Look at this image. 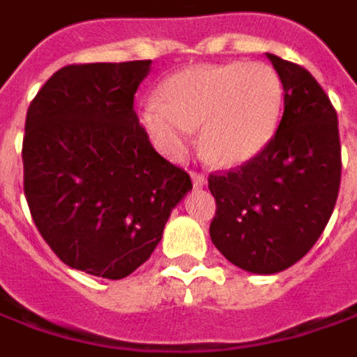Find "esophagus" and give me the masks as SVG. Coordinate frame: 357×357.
Instances as JSON below:
<instances>
[{"label": "esophagus", "instance_id": "esophagus-1", "mask_svg": "<svg viewBox=\"0 0 357 357\" xmlns=\"http://www.w3.org/2000/svg\"><path fill=\"white\" fill-rule=\"evenodd\" d=\"M191 178H192V185H195V187H203V185L207 183V176H205L203 172H197V170H192Z\"/></svg>", "mask_w": 357, "mask_h": 357}]
</instances>
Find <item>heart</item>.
Masks as SVG:
<instances>
[{"mask_svg":"<svg viewBox=\"0 0 357 357\" xmlns=\"http://www.w3.org/2000/svg\"><path fill=\"white\" fill-rule=\"evenodd\" d=\"M280 77L264 63L203 64L185 68L160 87L142 121L156 144L172 156L187 150L201 128L203 154L223 166L254 158L274 138L282 115Z\"/></svg>","mask_w":357,"mask_h":357,"instance_id":"obj_1","label":"heart"}]
</instances>
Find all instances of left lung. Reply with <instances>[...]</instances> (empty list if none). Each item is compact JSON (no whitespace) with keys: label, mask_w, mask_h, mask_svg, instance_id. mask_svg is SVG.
Masks as SVG:
<instances>
[{"label":"left lung","mask_w":357,"mask_h":357,"mask_svg":"<svg viewBox=\"0 0 357 357\" xmlns=\"http://www.w3.org/2000/svg\"><path fill=\"white\" fill-rule=\"evenodd\" d=\"M284 89V112L268 146L209 174L215 215L209 236L238 268L274 274L298 262L333 213L342 181L337 112L301 64L268 54Z\"/></svg>","instance_id":"obj_1"}]
</instances>
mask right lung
Returning <instances> with one entry per match:
<instances>
[{
  "label": "right lung",
  "mask_w": 357,
  "mask_h": 357,
  "mask_svg": "<svg viewBox=\"0 0 357 357\" xmlns=\"http://www.w3.org/2000/svg\"><path fill=\"white\" fill-rule=\"evenodd\" d=\"M150 61L68 64L36 93L22 144L24 195L40 236L66 266L119 280L162 240L192 189L134 109Z\"/></svg>",
  "instance_id": "1"
}]
</instances>
